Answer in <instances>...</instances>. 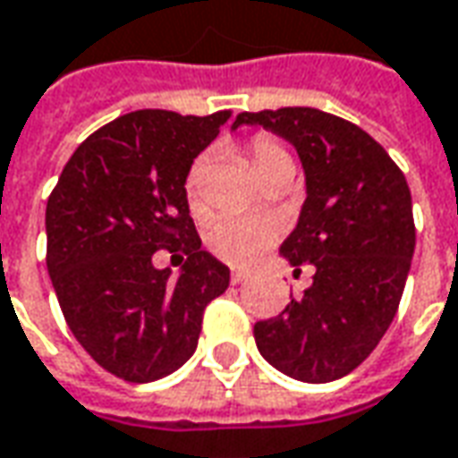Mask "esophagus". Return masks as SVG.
<instances>
[{
    "label": "esophagus",
    "mask_w": 458,
    "mask_h": 458,
    "mask_svg": "<svg viewBox=\"0 0 458 458\" xmlns=\"http://www.w3.org/2000/svg\"><path fill=\"white\" fill-rule=\"evenodd\" d=\"M242 281H248V273H245V270H233V273H230V283H233V285H238V283Z\"/></svg>",
    "instance_id": "obj_1"
}]
</instances>
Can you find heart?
<instances>
[{"instance_id": "b5f03b06", "label": "heart", "mask_w": 458, "mask_h": 458, "mask_svg": "<svg viewBox=\"0 0 458 458\" xmlns=\"http://www.w3.org/2000/svg\"><path fill=\"white\" fill-rule=\"evenodd\" d=\"M248 163H250L255 180L260 182L263 177L276 173L278 167H293V155L276 138L255 135L248 142ZM205 167H208V160L198 157L190 165L188 175H185V200H188L190 213L198 217L205 216V210H208ZM276 241H278V228L266 217H217L205 233V242H208L210 253L230 266H241V268L255 263Z\"/></svg>"}]
</instances>
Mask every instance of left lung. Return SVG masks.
I'll list each match as a JSON object with an SVG mask.
<instances>
[{"label":"left lung","instance_id":"8db88e82","mask_svg":"<svg viewBox=\"0 0 458 458\" xmlns=\"http://www.w3.org/2000/svg\"><path fill=\"white\" fill-rule=\"evenodd\" d=\"M293 142L306 170V203L281 245L291 266L310 263L313 285L253 328L260 356L291 378L328 384L371 356L396 316L411 268V190L376 140L313 107L241 112Z\"/></svg>","mask_w":458,"mask_h":458}]
</instances>
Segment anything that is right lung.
Wrapping results in <instances>:
<instances>
[{
	"label": "right lung",
	"mask_w": 458,
	"mask_h": 458,
	"mask_svg": "<svg viewBox=\"0 0 458 458\" xmlns=\"http://www.w3.org/2000/svg\"><path fill=\"white\" fill-rule=\"evenodd\" d=\"M230 114H123L74 150L47 200L59 308L80 346L123 381L177 371L198 346L203 310L228 288V266L200 248L185 175ZM157 250L186 258L177 282L151 266Z\"/></svg>",
	"instance_id": "obj_1"
}]
</instances>
